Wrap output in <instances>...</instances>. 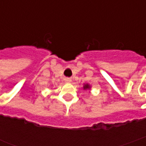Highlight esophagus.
<instances>
[{"label": "esophagus", "mask_w": 146, "mask_h": 146, "mask_svg": "<svg viewBox=\"0 0 146 146\" xmlns=\"http://www.w3.org/2000/svg\"><path fill=\"white\" fill-rule=\"evenodd\" d=\"M65 82L71 83L72 82V80L70 79V78H66V79H65Z\"/></svg>", "instance_id": "esophagus-1"}]
</instances>
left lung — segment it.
<instances>
[{
	"label": "left lung",
	"instance_id": "left-lung-1",
	"mask_svg": "<svg viewBox=\"0 0 146 146\" xmlns=\"http://www.w3.org/2000/svg\"><path fill=\"white\" fill-rule=\"evenodd\" d=\"M91 88H92V86L90 85L89 84H88V83H87V84H84V86H83V89H84V90H90Z\"/></svg>",
	"mask_w": 146,
	"mask_h": 146
}]
</instances>
